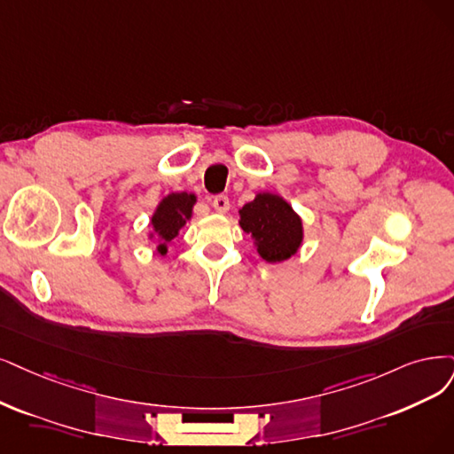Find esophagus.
<instances>
[{
  "label": "esophagus",
  "instance_id": "34e87169",
  "mask_svg": "<svg viewBox=\"0 0 454 454\" xmlns=\"http://www.w3.org/2000/svg\"><path fill=\"white\" fill-rule=\"evenodd\" d=\"M213 207L218 213H226L230 209V200L228 196H215L213 198Z\"/></svg>",
  "mask_w": 454,
  "mask_h": 454
}]
</instances>
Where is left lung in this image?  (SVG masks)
I'll use <instances>...</instances> for the list:
<instances>
[{
  "label": "left lung",
  "instance_id": "8db88e82",
  "mask_svg": "<svg viewBox=\"0 0 454 454\" xmlns=\"http://www.w3.org/2000/svg\"><path fill=\"white\" fill-rule=\"evenodd\" d=\"M239 226L254 239L258 254L270 263L292 258L303 243V221L286 200L258 192L239 209Z\"/></svg>",
  "mask_w": 454,
  "mask_h": 454
}]
</instances>
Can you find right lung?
<instances>
[{"instance_id":"obj_1","label":"right lung","mask_w":454,"mask_h":454,"mask_svg":"<svg viewBox=\"0 0 454 454\" xmlns=\"http://www.w3.org/2000/svg\"><path fill=\"white\" fill-rule=\"evenodd\" d=\"M196 204V194L191 192H172L164 196L151 216V228L153 231L149 238H157V253L164 256L168 253V243H172L181 228L191 221L192 207Z\"/></svg>"}]
</instances>
